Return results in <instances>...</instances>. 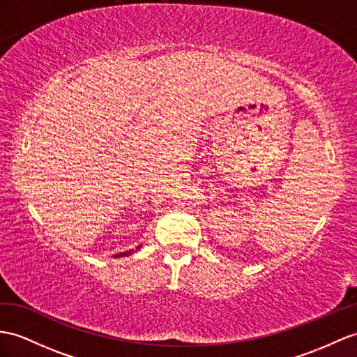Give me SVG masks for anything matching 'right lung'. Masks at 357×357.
<instances>
[{
  "label": "right lung",
  "instance_id": "right-lung-1",
  "mask_svg": "<svg viewBox=\"0 0 357 357\" xmlns=\"http://www.w3.org/2000/svg\"><path fill=\"white\" fill-rule=\"evenodd\" d=\"M139 248H141V245H139L136 250H139ZM132 253H133V250H128V251H126V253H118V255H115L113 257H124V256H130Z\"/></svg>",
  "mask_w": 357,
  "mask_h": 357
}]
</instances>
